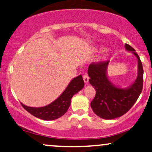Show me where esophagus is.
Listing matches in <instances>:
<instances>
[{"mask_svg":"<svg viewBox=\"0 0 152 152\" xmlns=\"http://www.w3.org/2000/svg\"><path fill=\"white\" fill-rule=\"evenodd\" d=\"M83 80H84V82L86 83H87L88 82V80H89V76H88L87 74H85L83 76Z\"/></svg>","mask_w":152,"mask_h":152,"instance_id":"esophagus-1","label":"esophagus"}]
</instances>
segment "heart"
<instances>
[{
    "instance_id": "b5f03b06",
    "label": "heart",
    "mask_w": 152,
    "mask_h": 152,
    "mask_svg": "<svg viewBox=\"0 0 152 152\" xmlns=\"http://www.w3.org/2000/svg\"><path fill=\"white\" fill-rule=\"evenodd\" d=\"M102 50V46L101 45H94V46H92L91 48H90V53H93V54H95V53H97L98 52H99L100 50ZM109 50L108 49H104L103 50L102 53V55L100 56V58H99V61H103L105 59L107 58V55H109Z\"/></svg>"
}]
</instances>
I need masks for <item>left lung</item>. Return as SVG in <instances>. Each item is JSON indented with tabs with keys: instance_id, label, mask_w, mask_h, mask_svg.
<instances>
[{
	"instance_id": "left-lung-1",
	"label": "left lung",
	"mask_w": 152,
	"mask_h": 152,
	"mask_svg": "<svg viewBox=\"0 0 152 152\" xmlns=\"http://www.w3.org/2000/svg\"><path fill=\"white\" fill-rule=\"evenodd\" d=\"M125 48L131 52L137 59V78L128 87L121 88L109 80L107 68L110 61L90 64L88 67L89 83L96 90L90 107L102 118L109 120L123 116L133 106L142 90L144 72L140 57L130 45L126 44Z\"/></svg>"
}]
</instances>
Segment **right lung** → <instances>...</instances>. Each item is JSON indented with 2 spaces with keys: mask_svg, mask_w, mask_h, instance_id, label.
<instances>
[{
  "mask_svg": "<svg viewBox=\"0 0 152 152\" xmlns=\"http://www.w3.org/2000/svg\"><path fill=\"white\" fill-rule=\"evenodd\" d=\"M84 87V81L81 75L71 80L64 92L53 102L42 107H28L22 104V106L28 112L38 118L45 121H53L62 116L71 105L72 97Z\"/></svg>",
  "mask_w": 152,
  "mask_h": 152,
  "instance_id": "obj_1",
  "label": "right lung"
}]
</instances>
